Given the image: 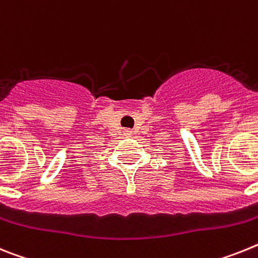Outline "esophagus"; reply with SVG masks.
<instances>
[{
    "instance_id": "34e87169",
    "label": "esophagus",
    "mask_w": 258,
    "mask_h": 258,
    "mask_svg": "<svg viewBox=\"0 0 258 258\" xmlns=\"http://www.w3.org/2000/svg\"><path fill=\"white\" fill-rule=\"evenodd\" d=\"M124 135L131 136L132 135V131H130V130H126V131H124Z\"/></svg>"
}]
</instances>
